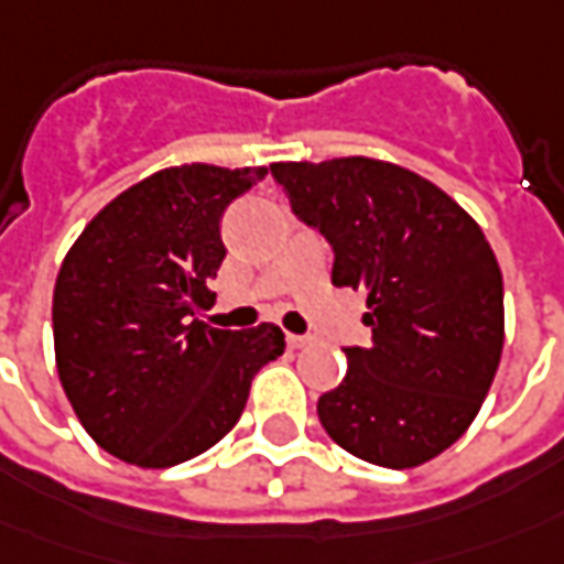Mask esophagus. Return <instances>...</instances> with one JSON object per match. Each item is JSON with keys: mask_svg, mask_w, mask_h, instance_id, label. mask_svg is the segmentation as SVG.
Listing matches in <instances>:
<instances>
[{"mask_svg": "<svg viewBox=\"0 0 564 564\" xmlns=\"http://www.w3.org/2000/svg\"><path fill=\"white\" fill-rule=\"evenodd\" d=\"M285 344H289L291 349H301L310 344V337H304V334H289V337H285Z\"/></svg>", "mask_w": 564, "mask_h": 564, "instance_id": "obj_1", "label": "esophagus"}]
</instances>
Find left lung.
I'll list each match as a JSON object with an SVG mask.
<instances>
[{
  "instance_id": "left-lung-1",
  "label": "left lung",
  "mask_w": 564,
  "mask_h": 564,
  "mask_svg": "<svg viewBox=\"0 0 564 564\" xmlns=\"http://www.w3.org/2000/svg\"><path fill=\"white\" fill-rule=\"evenodd\" d=\"M291 212L332 245L334 285L368 294V347L319 395L325 433L408 469L467 433L503 349V279L479 224L436 184L378 159L275 162Z\"/></svg>"
}]
</instances>
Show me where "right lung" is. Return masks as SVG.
I'll return each mask as SVG.
<instances>
[{
	"instance_id": "add662e5",
	"label": "right lung",
	"mask_w": 564,
	"mask_h": 564,
	"mask_svg": "<svg viewBox=\"0 0 564 564\" xmlns=\"http://www.w3.org/2000/svg\"><path fill=\"white\" fill-rule=\"evenodd\" d=\"M267 169L181 165L126 189L82 230L57 273L54 356L69 405L104 452L174 467L242 417L285 334L199 322L227 248L220 217Z\"/></svg>"
}]
</instances>
